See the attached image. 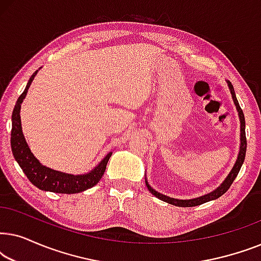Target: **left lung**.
I'll return each mask as SVG.
<instances>
[{"label": "left lung", "mask_w": 261, "mask_h": 261, "mask_svg": "<svg viewBox=\"0 0 261 261\" xmlns=\"http://www.w3.org/2000/svg\"><path fill=\"white\" fill-rule=\"evenodd\" d=\"M228 85H229V89H230V92H231V96H233V99H234V103L235 106H237V109L239 112V117H240V122H241V145H240V152H239V155H238V160L237 163H235V165L233 169H231L230 173L228 174V177L226 178V180L223 181L222 184L220 185L219 188L216 189V190H214L213 192H210L208 195H204L202 196V197H198V198H194V199H176V198H171L169 196H165V195H162L160 192H156L154 189H152L149 187L147 181H146V185H147L149 192H152L153 195L155 196V197H158L159 199H162L164 202H167L170 203V204H173V205H177V206H184V208H187V206H196V205H201L203 203L205 202H209V201H213V199H216L222 196L224 192H226L228 189L230 188V185L233 184V181L235 178H237L239 171H240L242 164H244V160H245V155H246V148H247V140H246V132H245V115H244V112H242V109L240 108V105H239L238 99H237V96H235V91H234V88L231 83L228 82Z\"/></svg>", "instance_id": "left-lung-1"}]
</instances>
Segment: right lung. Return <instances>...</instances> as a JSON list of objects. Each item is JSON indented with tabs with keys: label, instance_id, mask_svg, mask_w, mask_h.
I'll list each match as a JSON object with an SVG mask.
<instances>
[{
	"label": "right lung",
	"instance_id": "right-lung-1",
	"mask_svg": "<svg viewBox=\"0 0 261 261\" xmlns=\"http://www.w3.org/2000/svg\"><path fill=\"white\" fill-rule=\"evenodd\" d=\"M37 72L38 71H35L31 76L26 89L20 95V97L17 98L16 105L13 110L10 145H12L14 158H15L31 183L34 184L37 188L41 189V190L57 192V194H77V192L88 190V189L95 187L102 178L112 153L107 154L105 159L91 172L73 176V174L59 172V171L48 169V167L41 165L39 160L33 155V153L31 152L26 140H24L22 129H21L20 108L21 103H22L24 96L27 94L28 88H30Z\"/></svg>",
	"mask_w": 261,
	"mask_h": 261
}]
</instances>
